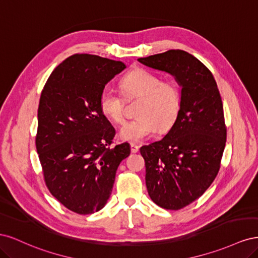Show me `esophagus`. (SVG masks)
<instances>
[{
  "label": "esophagus",
  "mask_w": 258,
  "mask_h": 258,
  "mask_svg": "<svg viewBox=\"0 0 258 258\" xmlns=\"http://www.w3.org/2000/svg\"><path fill=\"white\" fill-rule=\"evenodd\" d=\"M139 146L137 145V144H135V143H131L130 144V150H131V153H138L139 152Z\"/></svg>",
  "instance_id": "34e87169"
}]
</instances>
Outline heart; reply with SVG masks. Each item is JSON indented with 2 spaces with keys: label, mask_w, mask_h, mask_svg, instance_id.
Segmentation results:
<instances>
[{
  "label": "heart",
  "mask_w": 258,
  "mask_h": 258,
  "mask_svg": "<svg viewBox=\"0 0 258 258\" xmlns=\"http://www.w3.org/2000/svg\"><path fill=\"white\" fill-rule=\"evenodd\" d=\"M120 88L126 97H141L137 110L139 117L124 122L119 137L124 141L140 143L154 137L159 127L173 123L181 106V93L175 83L161 81L160 76L145 69H137L124 75ZM124 101L120 93L105 86L99 97L100 111L106 118L120 123L123 120Z\"/></svg>",
  "instance_id": "heart-1"
}]
</instances>
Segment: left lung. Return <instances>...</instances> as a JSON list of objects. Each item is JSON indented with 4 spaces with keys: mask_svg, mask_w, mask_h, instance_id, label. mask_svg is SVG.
I'll return each instance as SVG.
<instances>
[{
    "mask_svg": "<svg viewBox=\"0 0 258 258\" xmlns=\"http://www.w3.org/2000/svg\"><path fill=\"white\" fill-rule=\"evenodd\" d=\"M174 76L181 87L176 119L160 141L142 146L145 182L156 205L179 210L204 194L220 170L226 143L223 102L210 70L179 49L138 59Z\"/></svg>",
    "mask_w": 258,
    "mask_h": 258,
    "instance_id": "1",
    "label": "left lung"
}]
</instances>
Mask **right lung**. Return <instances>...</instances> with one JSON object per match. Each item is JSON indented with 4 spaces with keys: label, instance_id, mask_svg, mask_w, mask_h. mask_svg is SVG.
Returning <instances> with one entry per match:
<instances>
[{
    "label": "right lung",
    "instance_id": "right-lung-1",
    "mask_svg": "<svg viewBox=\"0 0 258 258\" xmlns=\"http://www.w3.org/2000/svg\"><path fill=\"white\" fill-rule=\"evenodd\" d=\"M126 66L88 53L67 58L50 74L37 111L36 151L45 183L79 214L102 209L130 145L111 146L115 129L101 113L100 92Z\"/></svg>",
    "mask_w": 258,
    "mask_h": 258
}]
</instances>
